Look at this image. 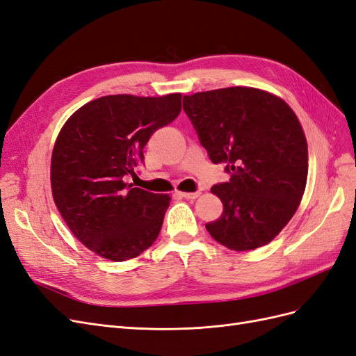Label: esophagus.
I'll return each mask as SVG.
<instances>
[{
    "instance_id": "1",
    "label": "esophagus",
    "mask_w": 356,
    "mask_h": 356,
    "mask_svg": "<svg viewBox=\"0 0 356 356\" xmlns=\"http://www.w3.org/2000/svg\"><path fill=\"white\" fill-rule=\"evenodd\" d=\"M178 195H179L181 197H184V199L193 200V199H197V197L200 196V193H199V191H196V193H178Z\"/></svg>"
}]
</instances>
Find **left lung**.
I'll return each instance as SVG.
<instances>
[{
  "label": "left lung",
  "mask_w": 356,
  "mask_h": 356,
  "mask_svg": "<svg viewBox=\"0 0 356 356\" xmlns=\"http://www.w3.org/2000/svg\"><path fill=\"white\" fill-rule=\"evenodd\" d=\"M182 106L212 163H225L230 174L211 188L224 209L207 230L233 251L272 242L306 187L307 143L297 115L277 96L252 88L184 96Z\"/></svg>",
  "instance_id": "1"
}]
</instances>
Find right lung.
Wrapping results in <instances>:
<instances>
[{
    "label": "right lung",
    "instance_id": "obj_1",
    "mask_svg": "<svg viewBox=\"0 0 356 356\" xmlns=\"http://www.w3.org/2000/svg\"><path fill=\"white\" fill-rule=\"evenodd\" d=\"M179 111V93L111 95L83 105L63 124L51 154L53 199L90 251L126 261L157 239L170 197L124 181L144 163L149 136Z\"/></svg>",
    "mask_w": 356,
    "mask_h": 356
}]
</instances>
